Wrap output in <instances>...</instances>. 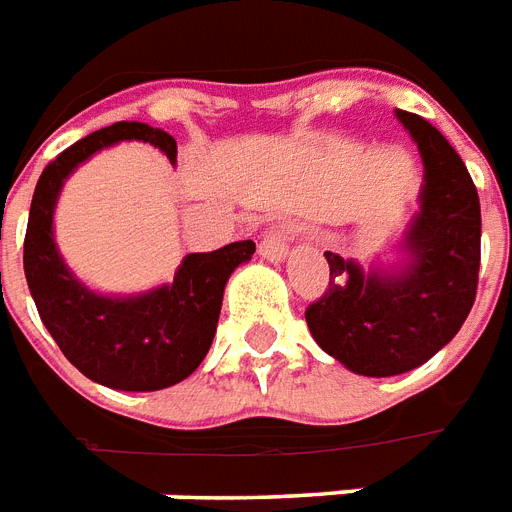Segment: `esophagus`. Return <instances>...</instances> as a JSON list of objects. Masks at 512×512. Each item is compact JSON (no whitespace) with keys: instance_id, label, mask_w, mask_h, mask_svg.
I'll list each match as a JSON object with an SVG mask.
<instances>
[{"instance_id":"esophagus-1","label":"esophagus","mask_w":512,"mask_h":512,"mask_svg":"<svg viewBox=\"0 0 512 512\" xmlns=\"http://www.w3.org/2000/svg\"><path fill=\"white\" fill-rule=\"evenodd\" d=\"M287 236H289V225H281L276 231H268L260 241V255L271 263H281L287 257Z\"/></svg>"}]
</instances>
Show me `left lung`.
Here are the masks:
<instances>
[{"instance_id":"8db88e82","label":"left lung","mask_w":512,"mask_h":512,"mask_svg":"<svg viewBox=\"0 0 512 512\" xmlns=\"http://www.w3.org/2000/svg\"><path fill=\"white\" fill-rule=\"evenodd\" d=\"M422 156L420 212L404 236V260L364 271L324 252L329 289L305 321L321 350L364 377L404 374L452 340L476 303L481 204L460 154L409 111H396Z\"/></svg>"}]
</instances>
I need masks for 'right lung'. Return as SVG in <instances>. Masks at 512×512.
Here are the masks:
<instances>
[{"instance_id":"1","label":"right lung","mask_w":512,"mask_h":512,"mask_svg":"<svg viewBox=\"0 0 512 512\" xmlns=\"http://www.w3.org/2000/svg\"><path fill=\"white\" fill-rule=\"evenodd\" d=\"M119 140H143L172 164L177 143L143 122H116L76 140L44 167L36 183L23 241V271L39 319L63 356L114 390H162L185 380L204 361L215 337L225 284L255 255V241H233L215 252L185 255L172 284L140 295H98L63 263L52 212L66 177L95 151Z\"/></svg>"}]
</instances>
